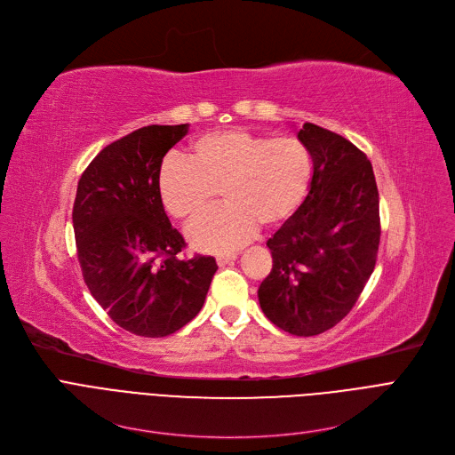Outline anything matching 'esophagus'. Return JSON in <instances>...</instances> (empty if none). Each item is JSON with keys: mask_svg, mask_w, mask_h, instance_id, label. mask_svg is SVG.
I'll return each mask as SVG.
<instances>
[{"mask_svg": "<svg viewBox=\"0 0 455 455\" xmlns=\"http://www.w3.org/2000/svg\"><path fill=\"white\" fill-rule=\"evenodd\" d=\"M237 258V254L235 252H223V254H218V266L220 267H223V266H227V264H230V261H234Z\"/></svg>", "mask_w": 455, "mask_h": 455, "instance_id": "obj_1", "label": "esophagus"}]
</instances>
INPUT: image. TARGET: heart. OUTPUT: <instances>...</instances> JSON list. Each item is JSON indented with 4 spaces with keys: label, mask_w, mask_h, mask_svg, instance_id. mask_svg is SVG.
Segmentation results:
<instances>
[{
    "label": "heart",
    "mask_w": 455,
    "mask_h": 455,
    "mask_svg": "<svg viewBox=\"0 0 455 455\" xmlns=\"http://www.w3.org/2000/svg\"><path fill=\"white\" fill-rule=\"evenodd\" d=\"M312 158L295 138H267L221 131L197 138L189 160L167 158L158 175L160 197L173 218L194 221L217 198L228 204L188 228V240L204 252L242 247L258 227L290 220L307 196Z\"/></svg>",
    "instance_id": "b5f03b06"
}]
</instances>
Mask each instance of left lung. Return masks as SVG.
I'll return each mask as SVG.
<instances>
[{
    "label": "left lung",
    "instance_id": "left-lung-1",
    "mask_svg": "<svg viewBox=\"0 0 455 455\" xmlns=\"http://www.w3.org/2000/svg\"><path fill=\"white\" fill-rule=\"evenodd\" d=\"M314 162L307 196L269 237L273 269L259 283L266 317L293 336L336 326L362 295L379 245L372 165L347 138L314 124L297 132Z\"/></svg>",
    "mask_w": 455,
    "mask_h": 455
}]
</instances>
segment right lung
Masks as SVG:
<instances>
[{"label":"right lung","mask_w":455,"mask_h":455,"mask_svg":"<svg viewBox=\"0 0 455 455\" xmlns=\"http://www.w3.org/2000/svg\"><path fill=\"white\" fill-rule=\"evenodd\" d=\"M186 134L188 124L141 127L107 146L77 186L84 282L117 326L141 338H165L194 319L218 271L212 256H177L184 237L160 197L162 160Z\"/></svg>","instance_id":"obj_1"}]
</instances>
